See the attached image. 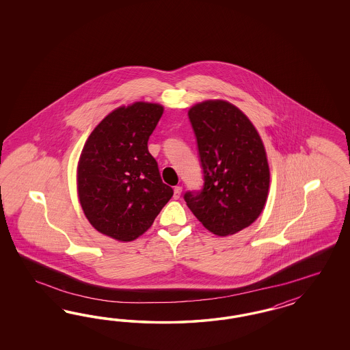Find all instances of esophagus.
I'll list each match as a JSON object with an SVG mask.
<instances>
[{
	"label": "esophagus",
	"instance_id": "34e87169",
	"mask_svg": "<svg viewBox=\"0 0 350 350\" xmlns=\"http://www.w3.org/2000/svg\"><path fill=\"white\" fill-rule=\"evenodd\" d=\"M180 193H182V187L180 186H176L174 187V193H173V198L177 200V199H180Z\"/></svg>",
	"mask_w": 350,
	"mask_h": 350
}]
</instances>
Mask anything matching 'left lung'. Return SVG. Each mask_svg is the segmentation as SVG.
Instances as JSON below:
<instances>
[{"label":"left lung","mask_w":350,"mask_h":350,"mask_svg":"<svg viewBox=\"0 0 350 350\" xmlns=\"http://www.w3.org/2000/svg\"><path fill=\"white\" fill-rule=\"evenodd\" d=\"M189 119L202 168V190L183 196L211 232L233 234L249 227L265 208L269 167L253 123L236 106L209 100L192 106Z\"/></svg>","instance_id":"8db88e82"}]
</instances>
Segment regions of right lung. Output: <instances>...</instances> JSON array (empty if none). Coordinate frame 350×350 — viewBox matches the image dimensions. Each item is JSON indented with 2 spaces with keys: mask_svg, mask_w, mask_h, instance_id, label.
Instances as JSON below:
<instances>
[{
  "mask_svg": "<svg viewBox=\"0 0 350 350\" xmlns=\"http://www.w3.org/2000/svg\"><path fill=\"white\" fill-rule=\"evenodd\" d=\"M163 110L148 103L118 107L92 131L79 158L77 187L85 217L119 241L146 232L173 196L148 148Z\"/></svg>",
  "mask_w": 350,
  "mask_h": 350,
  "instance_id": "right-lung-1",
  "label": "right lung"
}]
</instances>
